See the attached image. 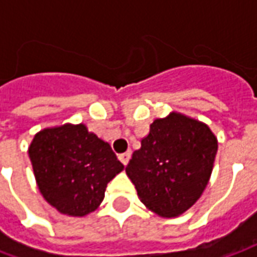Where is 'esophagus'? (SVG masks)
<instances>
[{
  "mask_svg": "<svg viewBox=\"0 0 257 257\" xmlns=\"http://www.w3.org/2000/svg\"><path fill=\"white\" fill-rule=\"evenodd\" d=\"M131 156H132V153H131V151H126V153L119 154V156H118V158H119V161L122 162L123 165H126V164L129 162V160H131Z\"/></svg>",
  "mask_w": 257,
  "mask_h": 257,
  "instance_id": "esophagus-1",
  "label": "esophagus"
}]
</instances>
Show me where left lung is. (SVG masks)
<instances>
[{"mask_svg":"<svg viewBox=\"0 0 257 257\" xmlns=\"http://www.w3.org/2000/svg\"><path fill=\"white\" fill-rule=\"evenodd\" d=\"M216 153L217 139L206 123L173 111L151 123L125 171L151 212L176 217L204 193Z\"/></svg>","mask_w":257,"mask_h":257,"instance_id":"8db88e82","label":"left lung"}]
</instances>
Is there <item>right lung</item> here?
<instances>
[{
    "label": "right lung",
    "mask_w": 257,
    "mask_h": 257,
    "mask_svg": "<svg viewBox=\"0 0 257 257\" xmlns=\"http://www.w3.org/2000/svg\"><path fill=\"white\" fill-rule=\"evenodd\" d=\"M29 157L45 201L75 217L97 209L107 183L123 169L110 145L84 123L42 129L31 142Z\"/></svg>",
    "instance_id": "right-lung-1"
}]
</instances>
